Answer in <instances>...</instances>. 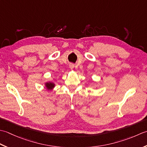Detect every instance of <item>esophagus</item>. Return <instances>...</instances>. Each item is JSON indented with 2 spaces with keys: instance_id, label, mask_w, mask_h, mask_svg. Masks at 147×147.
<instances>
[{
  "instance_id": "esophagus-1",
  "label": "esophagus",
  "mask_w": 147,
  "mask_h": 147,
  "mask_svg": "<svg viewBox=\"0 0 147 147\" xmlns=\"http://www.w3.org/2000/svg\"><path fill=\"white\" fill-rule=\"evenodd\" d=\"M69 67H70V68H71V69H72V68H74L75 65H74V64H73V63H70V64L69 65Z\"/></svg>"
}]
</instances>
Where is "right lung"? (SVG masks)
<instances>
[{"label":"right lung","instance_id":"add662e5","mask_svg":"<svg viewBox=\"0 0 147 147\" xmlns=\"http://www.w3.org/2000/svg\"><path fill=\"white\" fill-rule=\"evenodd\" d=\"M46 88L48 89H52L54 87H55V84L53 82H49V83H46Z\"/></svg>","mask_w":147,"mask_h":147}]
</instances>
